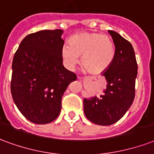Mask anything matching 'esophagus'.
I'll return each mask as SVG.
<instances>
[{
    "instance_id": "34e87169",
    "label": "esophagus",
    "mask_w": 154,
    "mask_h": 154,
    "mask_svg": "<svg viewBox=\"0 0 154 154\" xmlns=\"http://www.w3.org/2000/svg\"><path fill=\"white\" fill-rule=\"evenodd\" d=\"M77 79H79V80H82V79H83V77H79V76H78V77H77Z\"/></svg>"
}]
</instances>
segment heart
Returning <instances> with one entry per match:
<instances>
[{"instance_id":"1","label":"heart","mask_w":154,"mask_h":154,"mask_svg":"<svg viewBox=\"0 0 154 154\" xmlns=\"http://www.w3.org/2000/svg\"><path fill=\"white\" fill-rule=\"evenodd\" d=\"M64 65L72 69L79 61L88 72L98 74L109 69L115 57V46L110 37L100 33H81L72 36L61 48Z\"/></svg>"}]
</instances>
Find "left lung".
I'll return each mask as SVG.
<instances>
[{"instance_id":"8db88e82","label":"left lung","mask_w":154,"mask_h":154,"mask_svg":"<svg viewBox=\"0 0 154 154\" xmlns=\"http://www.w3.org/2000/svg\"><path fill=\"white\" fill-rule=\"evenodd\" d=\"M116 47L113 62L102 74L106 88L100 97L84 98V112L89 120L98 125L119 121L132 106L135 98L137 63L131 43L119 33L108 30Z\"/></svg>"}]
</instances>
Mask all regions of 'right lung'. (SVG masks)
Masks as SVG:
<instances>
[{
    "instance_id": "obj_1",
    "label": "right lung",
    "mask_w": 154,
    "mask_h": 154,
    "mask_svg": "<svg viewBox=\"0 0 154 154\" xmlns=\"http://www.w3.org/2000/svg\"><path fill=\"white\" fill-rule=\"evenodd\" d=\"M63 32L57 29L30 34L14 56L12 97L20 112L34 124H48L58 117L64 91L77 79L63 65Z\"/></svg>"
}]
</instances>
